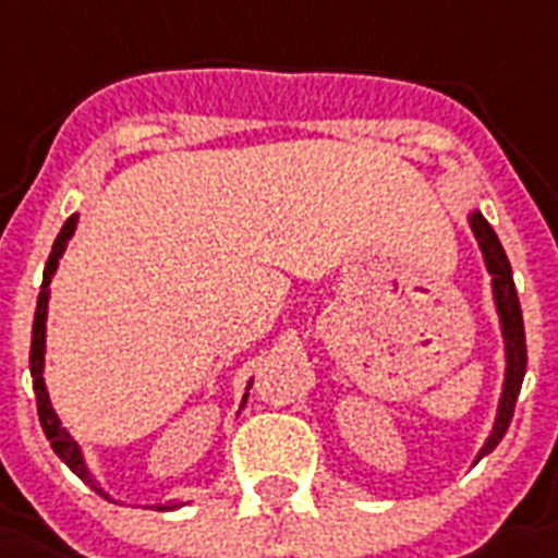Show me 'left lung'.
I'll return each instance as SVG.
<instances>
[{"label":"left lung","mask_w":558,"mask_h":558,"mask_svg":"<svg viewBox=\"0 0 558 558\" xmlns=\"http://www.w3.org/2000/svg\"><path fill=\"white\" fill-rule=\"evenodd\" d=\"M471 231L480 240V248H483V257H486V266L492 271V287H495V301L497 313H500V325H504V339H506V380H504V395H500V410H497L495 430L488 436V441L480 450L483 459L486 453L500 445V439L509 430L512 424V415H515V401L518 392H521V383H524L526 374V336H524V316H521V304H518L515 280H512V266L506 260V251L497 240V233L492 231V225L480 216V213H471Z\"/></svg>","instance_id":"left-lung-1"}]
</instances>
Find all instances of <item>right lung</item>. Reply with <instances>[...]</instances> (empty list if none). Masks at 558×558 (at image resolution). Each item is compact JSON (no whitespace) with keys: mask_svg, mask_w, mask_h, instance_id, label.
<instances>
[{"mask_svg":"<svg viewBox=\"0 0 558 558\" xmlns=\"http://www.w3.org/2000/svg\"><path fill=\"white\" fill-rule=\"evenodd\" d=\"M75 222H78V216H70L66 225L58 233V240L52 245V254H49V263H46V271H43V287L40 295H37V310H34V327H32V356H28V363H32V380H34V395H37V415H40V427L46 433V439L52 441V450L58 457L70 465L72 474H78L87 486H93L99 495H105L96 483H93L90 471L84 465V459H81L78 445L66 436V430L61 427V421L54 415L52 403H49V395H46V383H43V342H46V304H49V280H52L54 269H58V260H61L63 248H66V240L75 231ZM248 398V395H245ZM181 504H157L155 509H175Z\"/></svg>","mask_w":558,"mask_h":558,"instance_id":"obj_1","label":"right lung"}]
</instances>
